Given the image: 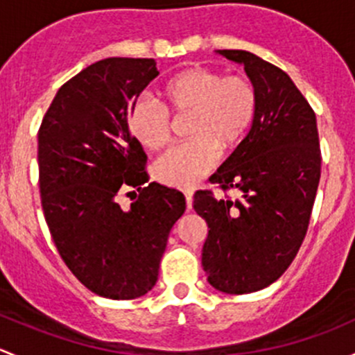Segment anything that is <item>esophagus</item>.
Masks as SVG:
<instances>
[{
	"instance_id": "1",
	"label": "esophagus",
	"mask_w": 355,
	"mask_h": 355,
	"mask_svg": "<svg viewBox=\"0 0 355 355\" xmlns=\"http://www.w3.org/2000/svg\"><path fill=\"white\" fill-rule=\"evenodd\" d=\"M184 198H186V208L191 210V205H193V191L191 189H184Z\"/></svg>"
}]
</instances>
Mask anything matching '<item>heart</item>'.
<instances>
[{
  "mask_svg": "<svg viewBox=\"0 0 355 355\" xmlns=\"http://www.w3.org/2000/svg\"><path fill=\"white\" fill-rule=\"evenodd\" d=\"M159 105L138 101L128 116L131 138L145 150H160L171 138V119L189 116L186 135L191 141L160 157L153 176L173 188H193L218 160V150H234L253 126L258 90L244 75L217 69L186 68L167 80Z\"/></svg>",
  "mask_w": 355,
  "mask_h": 355,
  "instance_id": "heart-1",
  "label": "heart"
}]
</instances>
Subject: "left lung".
<instances>
[{"instance_id": "1", "label": "left lung", "mask_w": 355, "mask_h": 355, "mask_svg": "<svg viewBox=\"0 0 355 355\" xmlns=\"http://www.w3.org/2000/svg\"><path fill=\"white\" fill-rule=\"evenodd\" d=\"M239 63L258 90L250 133L210 178L239 200L195 193L193 208L208 225L202 265L211 287L248 294L268 287L297 254L321 174L316 116L291 76L257 54L218 49Z\"/></svg>"}]
</instances>
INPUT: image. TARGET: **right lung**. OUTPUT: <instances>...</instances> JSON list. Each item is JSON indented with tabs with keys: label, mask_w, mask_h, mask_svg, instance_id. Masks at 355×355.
<instances>
[{
	"label": "right lung",
	"mask_w": 355,
	"mask_h": 355,
	"mask_svg": "<svg viewBox=\"0 0 355 355\" xmlns=\"http://www.w3.org/2000/svg\"><path fill=\"white\" fill-rule=\"evenodd\" d=\"M157 75L147 58L97 61L58 90L39 128L51 237L73 275L107 299H137L155 286L167 237L186 208L178 189L148 182L147 155L128 130L131 107ZM126 187L139 198L123 211L115 196Z\"/></svg>",
	"instance_id": "add662e5"
}]
</instances>
